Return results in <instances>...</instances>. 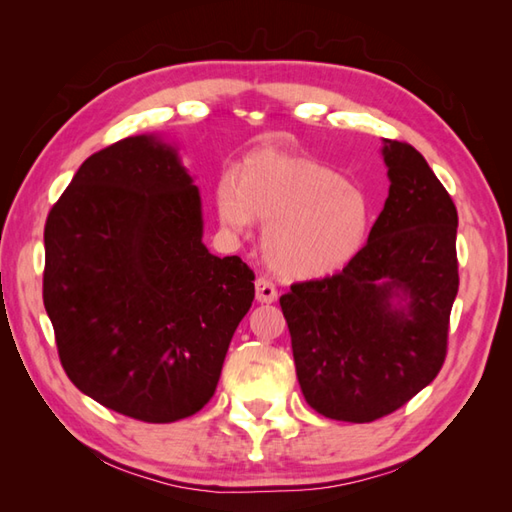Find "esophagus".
<instances>
[{
	"instance_id": "obj_1",
	"label": "esophagus",
	"mask_w": 512,
	"mask_h": 512,
	"mask_svg": "<svg viewBox=\"0 0 512 512\" xmlns=\"http://www.w3.org/2000/svg\"><path fill=\"white\" fill-rule=\"evenodd\" d=\"M255 297L259 303H273L277 299V288L270 279L259 277L255 281Z\"/></svg>"
}]
</instances>
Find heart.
I'll list each match as a JSON object with an SVG mask.
<instances>
[{"label": "heart", "mask_w": 512, "mask_h": 512, "mask_svg": "<svg viewBox=\"0 0 512 512\" xmlns=\"http://www.w3.org/2000/svg\"><path fill=\"white\" fill-rule=\"evenodd\" d=\"M220 220L233 231L264 222L268 266L286 279H321L339 273L361 253L372 204L361 187L323 162L257 151L239 176L224 171L215 187Z\"/></svg>", "instance_id": "heart-1"}]
</instances>
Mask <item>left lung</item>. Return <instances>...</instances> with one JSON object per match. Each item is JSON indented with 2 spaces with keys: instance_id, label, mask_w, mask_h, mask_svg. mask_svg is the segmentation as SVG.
<instances>
[{
  "instance_id": "obj_1",
  "label": "left lung",
  "mask_w": 512,
  "mask_h": 512,
  "mask_svg": "<svg viewBox=\"0 0 512 512\" xmlns=\"http://www.w3.org/2000/svg\"><path fill=\"white\" fill-rule=\"evenodd\" d=\"M383 158L389 195L361 253L279 299L306 402L343 422L383 418L438 376L460 286L451 195L411 145L385 140Z\"/></svg>"
}]
</instances>
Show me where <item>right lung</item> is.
Listing matches in <instances>:
<instances>
[{"mask_svg": "<svg viewBox=\"0 0 512 512\" xmlns=\"http://www.w3.org/2000/svg\"><path fill=\"white\" fill-rule=\"evenodd\" d=\"M43 244V306L83 394L143 422L211 400L255 273L202 244L200 193L176 149L129 136L96 151L50 209Z\"/></svg>", "mask_w": 512, "mask_h": 512, "instance_id": "obj_1", "label": "right lung"}]
</instances>
